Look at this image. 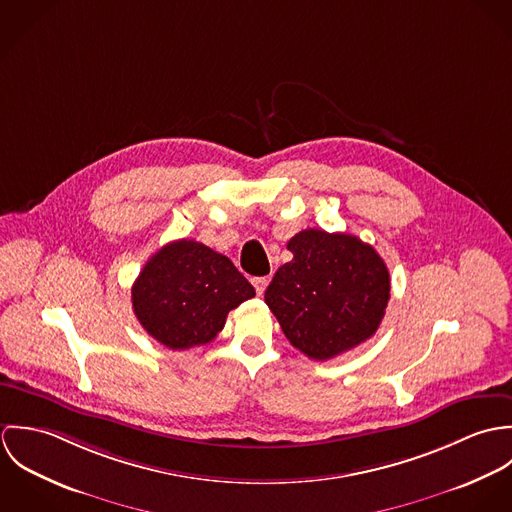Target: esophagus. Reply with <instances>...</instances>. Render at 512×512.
Listing matches in <instances>:
<instances>
[{"label": "esophagus", "mask_w": 512, "mask_h": 512, "mask_svg": "<svg viewBox=\"0 0 512 512\" xmlns=\"http://www.w3.org/2000/svg\"><path fill=\"white\" fill-rule=\"evenodd\" d=\"M270 284V278L268 276H262V278H252V286L256 288V293L262 295L266 292V286Z\"/></svg>", "instance_id": "esophagus-1"}]
</instances>
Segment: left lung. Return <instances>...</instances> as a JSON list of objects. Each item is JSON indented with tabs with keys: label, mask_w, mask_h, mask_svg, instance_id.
Here are the masks:
<instances>
[{
	"label": "left lung",
	"mask_w": 512,
	"mask_h": 512,
	"mask_svg": "<svg viewBox=\"0 0 512 512\" xmlns=\"http://www.w3.org/2000/svg\"><path fill=\"white\" fill-rule=\"evenodd\" d=\"M284 264L266 290V303L295 349L329 361L370 339L390 299V274L361 238L317 228L288 242Z\"/></svg>",
	"instance_id": "8db88e82"
}]
</instances>
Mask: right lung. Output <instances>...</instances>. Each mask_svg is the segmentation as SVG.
Instances as JSON below:
<instances>
[{
    "label": "right lung",
    "instance_id": "1",
    "mask_svg": "<svg viewBox=\"0 0 512 512\" xmlns=\"http://www.w3.org/2000/svg\"><path fill=\"white\" fill-rule=\"evenodd\" d=\"M250 282L219 252L195 240L157 250L132 288V305L147 333L173 351L211 343L230 309L254 297Z\"/></svg>",
    "mask_w": 512,
    "mask_h": 512
}]
</instances>
